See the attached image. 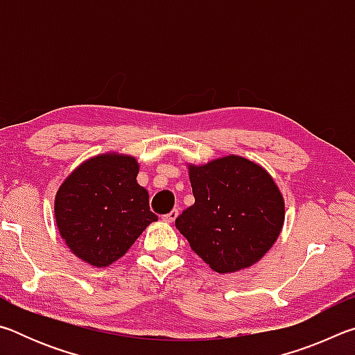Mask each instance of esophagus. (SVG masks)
Listing matches in <instances>:
<instances>
[{
	"label": "esophagus",
	"instance_id": "1",
	"mask_svg": "<svg viewBox=\"0 0 355 355\" xmlns=\"http://www.w3.org/2000/svg\"><path fill=\"white\" fill-rule=\"evenodd\" d=\"M177 216H178V209H172L171 213H167V214L163 216V220H166V222H173V220L177 219Z\"/></svg>",
	"mask_w": 355,
	"mask_h": 355
}]
</instances>
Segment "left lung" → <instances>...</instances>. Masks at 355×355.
I'll list each match as a JSON object with an SVG mask.
<instances>
[{"label":"left lung","mask_w":355,"mask_h":355,"mask_svg":"<svg viewBox=\"0 0 355 355\" xmlns=\"http://www.w3.org/2000/svg\"><path fill=\"white\" fill-rule=\"evenodd\" d=\"M194 205L175 227L213 271L236 272L260 261L277 241L285 202L260 164L228 155L207 164H188Z\"/></svg>","instance_id":"1"}]
</instances>
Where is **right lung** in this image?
<instances>
[{
    "instance_id": "add662e5",
    "label": "right lung",
    "mask_w": 355,
    "mask_h": 355,
    "mask_svg": "<svg viewBox=\"0 0 355 355\" xmlns=\"http://www.w3.org/2000/svg\"><path fill=\"white\" fill-rule=\"evenodd\" d=\"M137 172L136 158L111 152L84 161L59 186L56 225L83 261L110 266L158 219L150 211L148 192L137 183Z\"/></svg>"
}]
</instances>
